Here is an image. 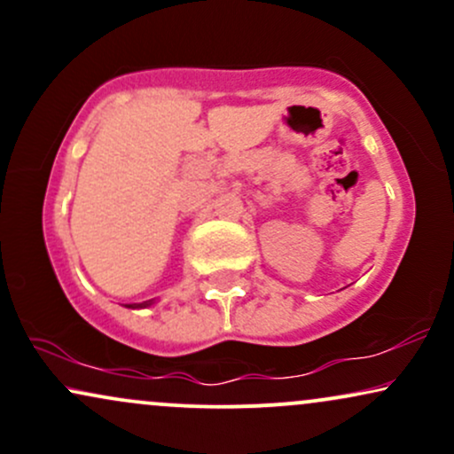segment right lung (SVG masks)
Here are the masks:
<instances>
[{"mask_svg":"<svg viewBox=\"0 0 454 454\" xmlns=\"http://www.w3.org/2000/svg\"><path fill=\"white\" fill-rule=\"evenodd\" d=\"M153 301H143V303H129L128 307H149Z\"/></svg>","mask_w":454,"mask_h":454,"instance_id":"obj_1","label":"right lung"}]
</instances>
